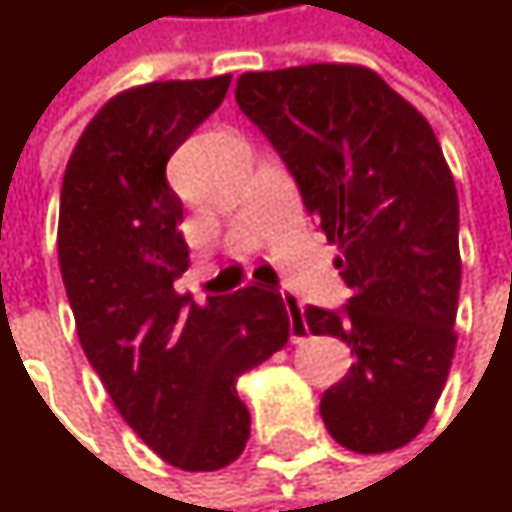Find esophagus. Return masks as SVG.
Returning a JSON list of instances; mask_svg holds the SVG:
<instances>
[{
	"mask_svg": "<svg viewBox=\"0 0 512 512\" xmlns=\"http://www.w3.org/2000/svg\"><path fill=\"white\" fill-rule=\"evenodd\" d=\"M281 299H284L287 314H290V338L299 344V341H302V335L308 332V323H305V317H302V302H299L293 293H281Z\"/></svg>",
	"mask_w": 512,
	"mask_h": 512,
	"instance_id": "34e87169",
	"label": "esophagus"
}]
</instances>
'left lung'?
Here are the masks:
<instances>
[{
  "instance_id": "obj_1",
  "label": "left lung",
  "mask_w": 512,
  "mask_h": 512,
  "mask_svg": "<svg viewBox=\"0 0 512 512\" xmlns=\"http://www.w3.org/2000/svg\"><path fill=\"white\" fill-rule=\"evenodd\" d=\"M237 106L293 174L353 290L308 305L311 335L356 356L323 400L332 439L356 454L409 445L430 421L457 350L460 201L427 118L356 64L243 73Z\"/></svg>"
}]
</instances>
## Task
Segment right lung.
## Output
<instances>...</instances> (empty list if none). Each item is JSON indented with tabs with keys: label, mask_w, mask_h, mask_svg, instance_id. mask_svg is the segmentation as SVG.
I'll list each match as a JSON object with an SVG mask.
<instances>
[{
	"label": "right lung",
	"mask_w": 512,
	"mask_h": 512,
	"mask_svg": "<svg viewBox=\"0 0 512 512\" xmlns=\"http://www.w3.org/2000/svg\"><path fill=\"white\" fill-rule=\"evenodd\" d=\"M231 76L174 79L112 97L79 136L61 183L58 266L76 335L121 418L165 462L216 471L252 430L237 379L290 338L278 290L195 305L171 154L225 100Z\"/></svg>",
	"instance_id": "obj_1"
}]
</instances>
